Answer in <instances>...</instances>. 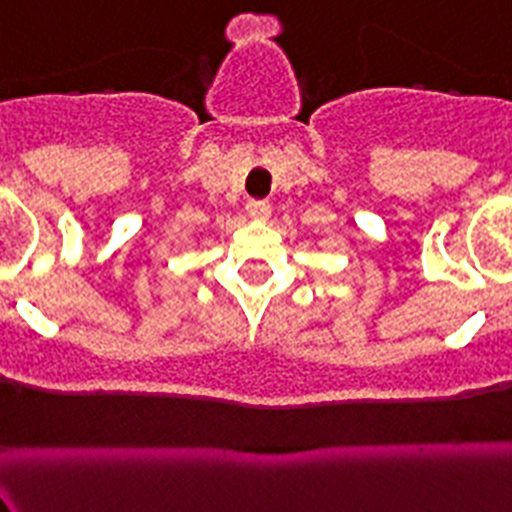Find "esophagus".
Instances as JSON below:
<instances>
[{
  "label": "esophagus",
  "mask_w": 512,
  "mask_h": 512,
  "mask_svg": "<svg viewBox=\"0 0 512 512\" xmlns=\"http://www.w3.org/2000/svg\"><path fill=\"white\" fill-rule=\"evenodd\" d=\"M246 211L251 213L253 218H269L271 206H269V201H248Z\"/></svg>",
  "instance_id": "esophagus-1"
}]
</instances>
